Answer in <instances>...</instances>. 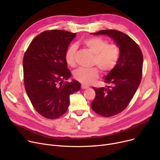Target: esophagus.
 Returning <instances> with one entry per match:
<instances>
[{
    "label": "esophagus",
    "mask_w": 160,
    "mask_h": 160,
    "mask_svg": "<svg viewBox=\"0 0 160 160\" xmlns=\"http://www.w3.org/2000/svg\"><path fill=\"white\" fill-rule=\"evenodd\" d=\"M81 88H82V89H88L89 87L87 86H86V85H84V84H82Z\"/></svg>",
    "instance_id": "obj_1"
}]
</instances>
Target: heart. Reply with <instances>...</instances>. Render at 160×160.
I'll return each mask as SVG.
<instances>
[{
  "instance_id": "1",
  "label": "heart",
  "mask_w": 160,
  "mask_h": 160,
  "mask_svg": "<svg viewBox=\"0 0 160 160\" xmlns=\"http://www.w3.org/2000/svg\"><path fill=\"white\" fill-rule=\"evenodd\" d=\"M89 51L94 54L93 63L97 65L103 73H108L112 71L119 60L120 48L115 44H109L108 41L100 37H93L83 41ZM77 46L72 44L68 47L65 52L67 63L71 67L76 65ZM74 78L83 84L89 85L93 83L98 77V71L95 67L91 69L80 68L73 72Z\"/></svg>"
}]
</instances>
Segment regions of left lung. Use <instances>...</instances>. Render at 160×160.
Returning <instances> with one entry per match:
<instances>
[{
    "mask_svg": "<svg viewBox=\"0 0 160 160\" xmlns=\"http://www.w3.org/2000/svg\"><path fill=\"white\" fill-rule=\"evenodd\" d=\"M93 35H106L120 48L118 63L104 77L109 86L93 87L95 98L91 107L104 117H112L122 112L130 102L140 84L143 57L138 45L125 33L115 30H102Z\"/></svg>",
    "mask_w": 160,
    "mask_h": 160,
    "instance_id": "left-lung-1",
    "label": "left lung"
}]
</instances>
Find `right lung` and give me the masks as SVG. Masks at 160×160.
<instances>
[{"instance_id":"right-lung-1","label":"right lung","mask_w":160,"mask_h":160,"mask_svg":"<svg viewBox=\"0 0 160 160\" xmlns=\"http://www.w3.org/2000/svg\"><path fill=\"white\" fill-rule=\"evenodd\" d=\"M76 33L62 30L42 32L30 43L23 58L24 83L36 112L54 119L63 115L69 105L70 95L80 89L67 69L65 52Z\"/></svg>"}]
</instances>
